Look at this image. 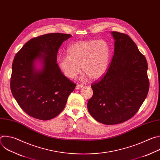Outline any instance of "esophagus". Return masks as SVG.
I'll return each instance as SVG.
<instances>
[{
    "mask_svg": "<svg viewBox=\"0 0 160 160\" xmlns=\"http://www.w3.org/2000/svg\"><path fill=\"white\" fill-rule=\"evenodd\" d=\"M82 87H83V85L82 84H78L76 86V89H80V88H81Z\"/></svg>",
    "mask_w": 160,
    "mask_h": 160,
    "instance_id": "34e87169",
    "label": "esophagus"
}]
</instances>
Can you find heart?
<instances>
[{
	"label": "heart",
	"mask_w": 160,
	"mask_h": 160,
	"mask_svg": "<svg viewBox=\"0 0 160 160\" xmlns=\"http://www.w3.org/2000/svg\"><path fill=\"white\" fill-rule=\"evenodd\" d=\"M68 56L58 58V66L68 78H75L82 72L90 79H98L107 71L110 51L102 40L80 41L68 49Z\"/></svg>",
	"instance_id": "b5f03b06"
}]
</instances>
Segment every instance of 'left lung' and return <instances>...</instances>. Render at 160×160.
I'll use <instances>...</instances> for the list:
<instances>
[{
	"mask_svg": "<svg viewBox=\"0 0 160 160\" xmlns=\"http://www.w3.org/2000/svg\"><path fill=\"white\" fill-rule=\"evenodd\" d=\"M115 51L107 72L91 85L93 96L89 113L105 125L125 122L138 112L148 94L149 81L146 57L127 34L111 32Z\"/></svg>",
	"mask_w": 160,
	"mask_h": 160,
	"instance_id": "8db88e82",
	"label": "left lung"
}]
</instances>
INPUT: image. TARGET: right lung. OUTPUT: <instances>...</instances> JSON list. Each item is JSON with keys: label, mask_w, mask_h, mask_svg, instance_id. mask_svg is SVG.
<instances>
[{"label": "right lung", "mask_w": 160, "mask_h": 160, "mask_svg": "<svg viewBox=\"0 0 160 160\" xmlns=\"http://www.w3.org/2000/svg\"><path fill=\"white\" fill-rule=\"evenodd\" d=\"M70 34L53 33L33 38L15 55L10 81L11 92L21 108L32 117L49 120L63 110L76 84L61 71L57 54ZM40 58L42 71L34 70Z\"/></svg>", "instance_id": "1"}]
</instances>
